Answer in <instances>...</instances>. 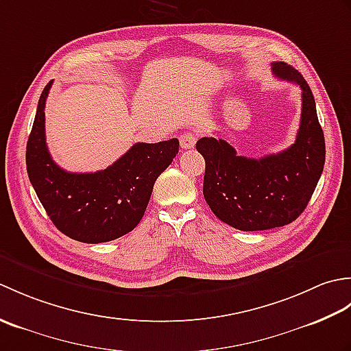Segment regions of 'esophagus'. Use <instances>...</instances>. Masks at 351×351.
I'll return each mask as SVG.
<instances>
[{"label": "esophagus", "mask_w": 351, "mask_h": 351, "mask_svg": "<svg viewBox=\"0 0 351 351\" xmlns=\"http://www.w3.org/2000/svg\"><path fill=\"white\" fill-rule=\"evenodd\" d=\"M180 141H181V147L182 149H191V147H195L196 141H197V137H196L195 132L187 131V132L182 134Z\"/></svg>", "instance_id": "esophagus-1"}]
</instances>
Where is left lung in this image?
Listing matches in <instances>:
<instances>
[{"mask_svg": "<svg viewBox=\"0 0 351 351\" xmlns=\"http://www.w3.org/2000/svg\"><path fill=\"white\" fill-rule=\"evenodd\" d=\"M273 73L302 88V117L288 149L263 158L237 155L226 140L202 137L196 149L205 158L204 196L211 211L240 230H265L289 225L304 211L326 160V143L314 95L299 71L283 62Z\"/></svg>", "mask_w": 351, "mask_h": 351, "instance_id": "left-lung-1", "label": "left lung"}]
</instances>
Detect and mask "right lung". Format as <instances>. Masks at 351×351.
Segmentation results:
<instances>
[{"label": "right lung", "mask_w": 351, "mask_h": 351, "mask_svg": "<svg viewBox=\"0 0 351 351\" xmlns=\"http://www.w3.org/2000/svg\"><path fill=\"white\" fill-rule=\"evenodd\" d=\"M52 81L40 95L27 141L29 182L56 228L72 240L98 244L136 228L149 204L154 184L180 151L178 138L136 143L107 169L71 173L51 158L45 138V102Z\"/></svg>", "instance_id": "1"}]
</instances>
